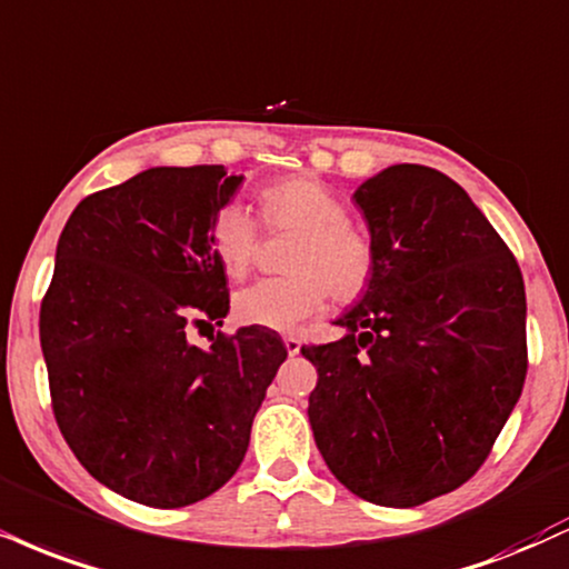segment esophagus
I'll return each mask as SVG.
<instances>
[{"label":"esophagus","mask_w":569,"mask_h":569,"mask_svg":"<svg viewBox=\"0 0 569 569\" xmlns=\"http://www.w3.org/2000/svg\"><path fill=\"white\" fill-rule=\"evenodd\" d=\"M283 345L289 355H299V350H302V341H299L297 337H283Z\"/></svg>","instance_id":"34e87169"}]
</instances>
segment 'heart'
<instances>
[{
    "label": "heart",
    "instance_id": "heart-1",
    "mask_svg": "<svg viewBox=\"0 0 569 569\" xmlns=\"http://www.w3.org/2000/svg\"><path fill=\"white\" fill-rule=\"evenodd\" d=\"M259 211L270 230H297L289 278H264L236 293V318L243 326L293 331L323 312L328 293L352 302L366 293L376 272V251L366 232L347 222L345 201L318 177L297 174L259 190ZM209 246L217 264L241 280L259 254V224L238 203L211 219Z\"/></svg>",
    "mask_w": 569,
    "mask_h": 569
}]
</instances>
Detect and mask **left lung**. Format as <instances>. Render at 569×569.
<instances>
[{
	"instance_id": "left-lung-1",
	"label": "left lung",
	"mask_w": 569,
	"mask_h": 569,
	"mask_svg": "<svg viewBox=\"0 0 569 569\" xmlns=\"http://www.w3.org/2000/svg\"><path fill=\"white\" fill-rule=\"evenodd\" d=\"M376 272L345 337L302 347L318 368L315 445L379 506H419L482 467L522 395L525 280L461 184L395 163L355 190Z\"/></svg>"
}]
</instances>
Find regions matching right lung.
<instances>
[{
  "label": "right lung",
  "mask_w": 569,
  "mask_h": 569,
  "mask_svg": "<svg viewBox=\"0 0 569 569\" xmlns=\"http://www.w3.org/2000/svg\"><path fill=\"white\" fill-rule=\"evenodd\" d=\"M241 174L153 167L68 217L39 312L54 421L94 480L153 509L190 506L241 467L286 347L270 328L222 326L228 276L211 219Z\"/></svg>",
  "instance_id": "obj_1"
}]
</instances>
